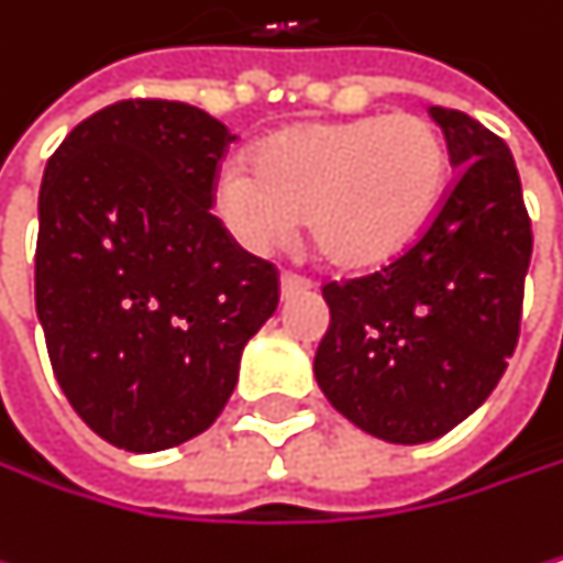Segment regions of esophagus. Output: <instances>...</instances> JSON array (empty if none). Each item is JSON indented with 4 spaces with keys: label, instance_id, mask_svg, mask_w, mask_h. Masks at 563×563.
<instances>
[{
    "label": "esophagus",
    "instance_id": "esophagus-1",
    "mask_svg": "<svg viewBox=\"0 0 563 563\" xmlns=\"http://www.w3.org/2000/svg\"><path fill=\"white\" fill-rule=\"evenodd\" d=\"M313 284L307 276L294 273V269H284V276H279V290H284V297H294V294H307Z\"/></svg>",
    "mask_w": 563,
    "mask_h": 563
}]
</instances>
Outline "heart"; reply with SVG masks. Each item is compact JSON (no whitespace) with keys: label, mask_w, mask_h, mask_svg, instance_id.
Wrapping results in <instances>:
<instances>
[{"label":"heart","mask_w":563,"mask_h":563,"mask_svg":"<svg viewBox=\"0 0 563 563\" xmlns=\"http://www.w3.org/2000/svg\"><path fill=\"white\" fill-rule=\"evenodd\" d=\"M448 186V143L420 112L307 123L269 136L253 173L227 166L220 210L253 250L310 223L317 253L343 269L400 256L433 220Z\"/></svg>","instance_id":"heart-1"}]
</instances>
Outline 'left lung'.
I'll list each match as a JSON object with an SVG mask.
<instances>
[{"instance_id": "1", "label": "left lung", "mask_w": 563, "mask_h": 563, "mask_svg": "<svg viewBox=\"0 0 563 563\" xmlns=\"http://www.w3.org/2000/svg\"><path fill=\"white\" fill-rule=\"evenodd\" d=\"M457 176L387 266L323 284L313 374L327 400L390 444H427L497 387L520 336L531 217L514 156L461 109L430 106Z\"/></svg>"}]
</instances>
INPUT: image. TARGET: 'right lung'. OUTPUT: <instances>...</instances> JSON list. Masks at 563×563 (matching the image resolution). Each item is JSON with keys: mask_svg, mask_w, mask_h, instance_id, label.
Segmentation results:
<instances>
[{"mask_svg": "<svg viewBox=\"0 0 563 563\" xmlns=\"http://www.w3.org/2000/svg\"><path fill=\"white\" fill-rule=\"evenodd\" d=\"M236 136L173 99L112 102L63 140L38 189L35 313L73 410L153 454L227 407L279 273L210 213Z\"/></svg>", "mask_w": 563, "mask_h": 563, "instance_id": "1", "label": "right lung"}]
</instances>
